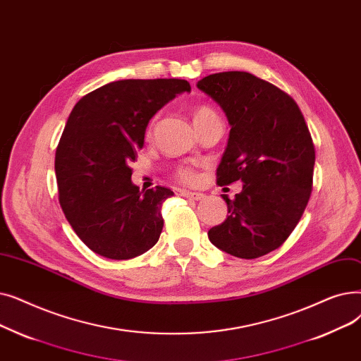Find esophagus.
Here are the masks:
<instances>
[{
  "mask_svg": "<svg viewBox=\"0 0 361 361\" xmlns=\"http://www.w3.org/2000/svg\"><path fill=\"white\" fill-rule=\"evenodd\" d=\"M180 195L185 197V198H188V200H192V201H200V200H202V198L205 197V195L201 194V192H192V191H182Z\"/></svg>",
  "mask_w": 361,
  "mask_h": 361,
  "instance_id": "34e87169",
  "label": "esophagus"
}]
</instances>
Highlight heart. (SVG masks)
I'll use <instances>...</instances> for the list:
<instances>
[{
  "label": "heart",
  "mask_w": 361,
  "mask_h": 361,
  "mask_svg": "<svg viewBox=\"0 0 361 361\" xmlns=\"http://www.w3.org/2000/svg\"><path fill=\"white\" fill-rule=\"evenodd\" d=\"M209 113H213V110H210L209 107H200V109L195 111L194 117H198V116H202V114H209ZM178 176H179L182 180H185V182L194 180V175H192V171H191L190 169H180V170L178 171Z\"/></svg>",
  "instance_id": "1"
}]
</instances>
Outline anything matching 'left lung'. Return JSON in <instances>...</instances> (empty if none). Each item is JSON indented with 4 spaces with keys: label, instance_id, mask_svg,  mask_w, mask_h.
I'll list each match as a JSON object with an SVG mask.
<instances>
[{
    "label": "left lung",
    "instance_id": "left-lung-1",
    "mask_svg": "<svg viewBox=\"0 0 361 361\" xmlns=\"http://www.w3.org/2000/svg\"><path fill=\"white\" fill-rule=\"evenodd\" d=\"M197 88L225 111L229 140L217 167V185L241 180L229 216L209 231L210 243L239 259L279 248L300 221L312 194L314 145L297 102L247 72H223Z\"/></svg>",
    "mask_w": 361,
    "mask_h": 361
}]
</instances>
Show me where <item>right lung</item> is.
Instances as JSON below:
<instances>
[{"label":"right lung","instance_id":"right-lung-1","mask_svg":"<svg viewBox=\"0 0 361 361\" xmlns=\"http://www.w3.org/2000/svg\"><path fill=\"white\" fill-rule=\"evenodd\" d=\"M191 92L182 79H125L82 97L56 151L60 205L80 241L106 259L129 260L157 244L164 186L140 191L130 161L144 147L151 117Z\"/></svg>","mask_w":361,"mask_h":361}]
</instances>
